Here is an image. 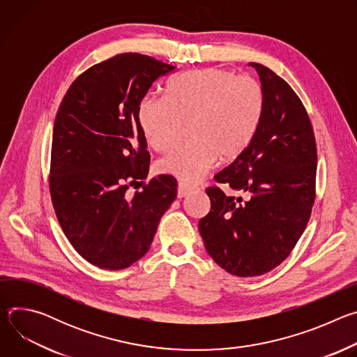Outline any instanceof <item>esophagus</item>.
Here are the masks:
<instances>
[{"label": "esophagus", "mask_w": 357, "mask_h": 357, "mask_svg": "<svg viewBox=\"0 0 357 357\" xmlns=\"http://www.w3.org/2000/svg\"><path fill=\"white\" fill-rule=\"evenodd\" d=\"M193 189H195V186H192L190 183L179 182V183H178V197H185V196L189 195Z\"/></svg>", "instance_id": "esophagus-1"}]
</instances>
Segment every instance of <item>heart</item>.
<instances>
[{
  "label": "heart",
  "instance_id": "1",
  "mask_svg": "<svg viewBox=\"0 0 357 357\" xmlns=\"http://www.w3.org/2000/svg\"><path fill=\"white\" fill-rule=\"evenodd\" d=\"M266 107L261 83L220 68L189 70L167 84V97L145 96L138 123L151 148L168 149L189 123L192 139L174 146L158 167L186 182L199 181L223 160L238 157L256 135Z\"/></svg>",
  "mask_w": 357,
  "mask_h": 357
}]
</instances>
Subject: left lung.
Masks as SVG:
<instances>
[{
  "label": "left lung",
  "instance_id": "1",
  "mask_svg": "<svg viewBox=\"0 0 357 357\" xmlns=\"http://www.w3.org/2000/svg\"><path fill=\"white\" fill-rule=\"evenodd\" d=\"M266 93L260 127L250 145L215 175L243 196L206 188L211 212L199 231L213 261L231 275L257 277L278 267L307 227L317 195L314 128L292 87L250 62Z\"/></svg>",
  "mask_w": 357,
  "mask_h": 357
}]
</instances>
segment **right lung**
I'll return each mask as SVG.
<instances>
[{
	"instance_id": "add662e5",
	"label": "right lung",
	"mask_w": 357,
	"mask_h": 357,
	"mask_svg": "<svg viewBox=\"0 0 357 357\" xmlns=\"http://www.w3.org/2000/svg\"><path fill=\"white\" fill-rule=\"evenodd\" d=\"M172 72L146 55H116L79 75L56 113L50 199L73 248L98 268L144 257L176 197L172 175L145 182L151 155L137 117L152 83ZM131 185L142 189L130 194Z\"/></svg>"
}]
</instances>
